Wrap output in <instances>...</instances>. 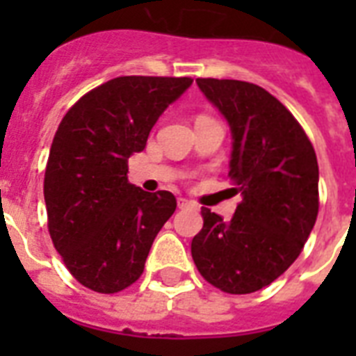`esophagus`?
Segmentation results:
<instances>
[{"label": "esophagus", "instance_id": "esophagus-1", "mask_svg": "<svg viewBox=\"0 0 356 356\" xmlns=\"http://www.w3.org/2000/svg\"><path fill=\"white\" fill-rule=\"evenodd\" d=\"M190 205H192V203H190L188 200H184V197H179V200H177L179 209H186V207H190Z\"/></svg>", "mask_w": 356, "mask_h": 356}]
</instances>
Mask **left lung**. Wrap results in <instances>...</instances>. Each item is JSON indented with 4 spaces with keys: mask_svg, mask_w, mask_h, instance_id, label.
Wrapping results in <instances>:
<instances>
[{
    "mask_svg": "<svg viewBox=\"0 0 356 356\" xmlns=\"http://www.w3.org/2000/svg\"><path fill=\"white\" fill-rule=\"evenodd\" d=\"M231 127L229 177L242 195L225 222L201 209L192 259L227 293L268 286L293 264L318 218V159L292 113L264 88L234 79H195Z\"/></svg>",
    "mask_w": 356,
    "mask_h": 356,
    "instance_id": "8db88e82",
    "label": "left lung"
}]
</instances>
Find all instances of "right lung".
<instances>
[{
  "label": "right lung",
  "instance_id": "add662e5",
  "mask_svg": "<svg viewBox=\"0 0 356 356\" xmlns=\"http://www.w3.org/2000/svg\"><path fill=\"white\" fill-rule=\"evenodd\" d=\"M190 85V77H116L85 94L58 125L44 177L47 229L70 273L94 292L131 286L175 212L172 192L129 183L127 162Z\"/></svg>",
  "mask_w": 356,
  "mask_h": 356
}]
</instances>
